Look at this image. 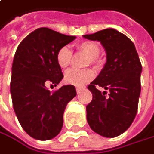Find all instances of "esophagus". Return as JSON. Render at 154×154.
<instances>
[{"instance_id":"obj_1","label":"esophagus","mask_w":154,"mask_h":154,"mask_svg":"<svg viewBox=\"0 0 154 154\" xmlns=\"http://www.w3.org/2000/svg\"><path fill=\"white\" fill-rule=\"evenodd\" d=\"M84 88H76V93H78V94H79L82 90H83Z\"/></svg>"}]
</instances>
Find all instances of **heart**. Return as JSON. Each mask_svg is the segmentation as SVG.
<instances>
[{
	"mask_svg": "<svg viewBox=\"0 0 154 154\" xmlns=\"http://www.w3.org/2000/svg\"><path fill=\"white\" fill-rule=\"evenodd\" d=\"M76 50L80 53L88 56V59L86 61V66H93L95 68H100L102 65V61L99 58L98 55L100 54V48L98 44L95 41L86 40L82 41L76 45ZM73 54L71 50L64 46L60 48L56 55V60L60 68L65 69L68 67L72 62ZM95 76V73L92 69H84V70H75L70 69L65 73L64 80L66 84L72 85L75 87H84L88 83H89Z\"/></svg>",
	"mask_w": 154,
	"mask_h": 154,
	"instance_id": "b5f03b06",
	"label": "heart"
}]
</instances>
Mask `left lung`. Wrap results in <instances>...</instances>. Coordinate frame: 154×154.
Here are the masks:
<instances>
[{
	"instance_id": "1",
	"label": "left lung",
	"mask_w": 154,
	"mask_h": 154,
	"mask_svg": "<svg viewBox=\"0 0 154 154\" xmlns=\"http://www.w3.org/2000/svg\"><path fill=\"white\" fill-rule=\"evenodd\" d=\"M98 40L106 50V63L97 78L88 87L93 95L87 106V119L91 129L105 137H116L134 122L141 93L142 64L133 41L114 29L84 35ZM98 86L109 91L101 93Z\"/></svg>"
}]
</instances>
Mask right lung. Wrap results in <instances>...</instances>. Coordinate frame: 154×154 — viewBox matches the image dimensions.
Instances as JSON below:
<instances>
[{
  "label": "right lung",
  "instance_id": "1",
  "mask_svg": "<svg viewBox=\"0 0 154 154\" xmlns=\"http://www.w3.org/2000/svg\"><path fill=\"white\" fill-rule=\"evenodd\" d=\"M75 38L39 28L29 33L16 50L11 79L12 106L21 127L34 139L46 141L59 134L66 104L76 96L72 85L52 92L46 88L62 80L56 55Z\"/></svg>",
  "mask_w": 154,
  "mask_h": 154
}]
</instances>
